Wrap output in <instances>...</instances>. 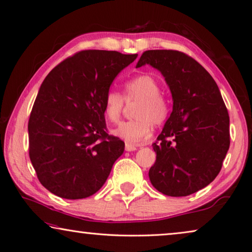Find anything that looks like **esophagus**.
I'll list each match as a JSON object with an SVG mask.
<instances>
[{"mask_svg":"<svg viewBox=\"0 0 252 252\" xmlns=\"http://www.w3.org/2000/svg\"><path fill=\"white\" fill-rule=\"evenodd\" d=\"M136 149H137V146L136 145H133L131 143L126 142V151H135Z\"/></svg>","mask_w":252,"mask_h":252,"instance_id":"34e87169","label":"esophagus"}]
</instances>
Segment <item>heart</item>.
<instances>
[{
    "label": "heart",
    "mask_w": 252,
    "mask_h": 252,
    "mask_svg": "<svg viewBox=\"0 0 252 252\" xmlns=\"http://www.w3.org/2000/svg\"><path fill=\"white\" fill-rule=\"evenodd\" d=\"M126 102L138 101L133 115L136 118L125 121L115 128L113 134L128 143H140L150 136L151 125L160 126L168 115V104L161 95V86L150 75H140L125 85V97L110 90L104 98L105 117L113 124L118 122Z\"/></svg>",
    "instance_id": "obj_1"
}]
</instances>
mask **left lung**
I'll return each mask as SVG.
<instances>
[{
  "label": "left lung",
  "instance_id": "8db88e82",
  "mask_svg": "<svg viewBox=\"0 0 252 252\" xmlns=\"http://www.w3.org/2000/svg\"><path fill=\"white\" fill-rule=\"evenodd\" d=\"M146 64L165 79L173 110L158 142L149 169L155 188L168 196H187L205 188L219 174L230 147V118L214 78L200 63L177 50H147Z\"/></svg>",
  "mask_w": 252,
  "mask_h": 252
}]
</instances>
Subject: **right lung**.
<instances>
[{"label":"right lung","instance_id":"add662e5","mask_svg":"<svg viewBox=\"0 0 252 252\" xmlns=\"http://www.w3.org/2000/svg\"><path fill=\"white\" fill-rule=\"evenodd\" d=\"M137 58L84 50L46 76L29 119V155L37 178L55 195L79 200L108 178L125 143L108 135L104 98L116 76Z\"/></svg>","mask_w":252,"mask_h":252}]
</instances>
